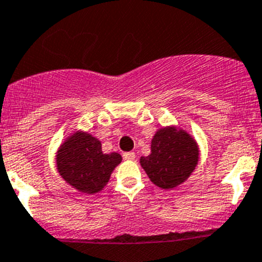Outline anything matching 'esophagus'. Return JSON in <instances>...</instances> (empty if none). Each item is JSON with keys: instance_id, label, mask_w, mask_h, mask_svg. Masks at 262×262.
<instances>
[{"instance_id": "34e87169", "label": "esophagus", "mask_w": 262, "mask_h": 262, "mask_svg": "<svg viewBox=\"0 0 262 262\" xmlns=\"http://www.w3.org/2000/svg\"><path fill=\"white\" fill-rule=\"evenodd\" d=\"M123 157H124V160H126V161H133L134 158H136V153H134V152H125L123 155Z\"/></svg>"}]
</instances>
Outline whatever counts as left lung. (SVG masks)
<instances>
[{"label": "left lung", "instance_id": "8db88e82", "mask_svg": "<svg viewBox=\"0 0 262 262\" xmlns=\"http://www.w3.org/2000/svg\"><path fill=\"white\" fill-rule=\"evenodd\" d=\"M199 158L194 139L181 129L162 128L155 134L150 155L141 165L150 181L162 189H172L191 175Z\"/></svg>", "mask_w": 262, "mask_h": 262}]
</instances>
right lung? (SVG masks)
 Wrapping results in <instances>:
<instances>
[{
  "instance_id": "obj_1",
  "label": "right lung",
  "mask_w": 262,
  "mask_h": 262,
  "mask_svg": "<svg viewBox=\"0 0 262 262\" xmlns=\"http://www.w3.org/2000/svg\"><path fill=\"white\" fill-rule=\"evenodd\" d=\"M120 161L118 153H102L101 142L96 138L77 132L58 150L57 167L60 176L75 189L95 194L107 184Z\"/></svg>"
}]
</instances>
